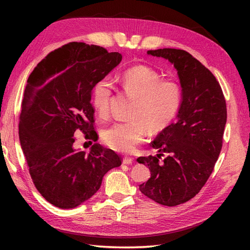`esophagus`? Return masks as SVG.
I'll return each instance as SVG.
<instances>
[{"instance_id":"34e87169","label":"esophagus","mask_w":250,"mask_h":250,"mask_svg":"<svg viewBox=\"0 0 250 250\" xmlns=\"http://www.w3.org/2000/svg\"><path fill=\"white\" fill-rule=\"evenodd\" d=\"M123 164L124 165H131L132 164V158L131 157H123Z\"/></svg>"}]
</instances>
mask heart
I'll return each mask as SVG.
<instances>
[{
    "instance_id": "1",
    "label": "heart",
    "mask_w": 250,
    "mask_h": 250,
    "mask_svg": "<svg viewBox=\"0 0 250 250\" xmlns=\"http://www.w3.org/2000/svg\"><path fill=\"white\" fill-rule=\"evenodd\" d=\"M152 67L137 64L120 77L123 93L134 102L128 122L115 123L102 130V140L111 149L132 152L145 138L147 130L157 133L166 129L176 117L181 104V88L172 80H161ZM113 85L108 78L96 82L92 90V104L101 118L109 113Z\"/></svg>"
}]
</instances>
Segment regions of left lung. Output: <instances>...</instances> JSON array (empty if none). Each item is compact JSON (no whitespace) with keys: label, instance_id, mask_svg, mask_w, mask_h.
<instances>
[{"label":"left lung","instance_id":"1","mask_svg":"<svg viewBox=\"0 0 250 250\" xmlns=\"http://www.w3.org/2000/svg\"><path fill=\"white\" fill-rule=\"evenodd\" d=\"M147 54L169 60L177 70L183 101L177 120L151 143L160 154L137 160L151 173L140 191L163 206L175 207L198 194L214 170L222 148L226 102L216 77L190 53L166 48ZM164 153L168 156L161 162Z\"/></svg>","mask_w":250,"mask_h":250}]
</instances>
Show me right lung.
I'll list each match as a JSON object with an SVG mask.
<instances>
[{
  "instance_id": "add662e5",
  "label": "right lung",
  "mask_w": 250,
  "mask_h": 250,
  "mask_svg": "<svg viewBox=\"0 0 250 250\" xmlns=\"http://www.w3.org/2000/svg\"><path fill=\"white\" fill-rule=\"evenodd\" d=\"M121 60L118 52L73 42L49 53L30 74L19 135L33 184L53 206H80L99 190L105 174L122 164L115 151L98 143L88 153L73 146L77 130L97 141L92 90Z\"/></svg>"
}]
</instances>
